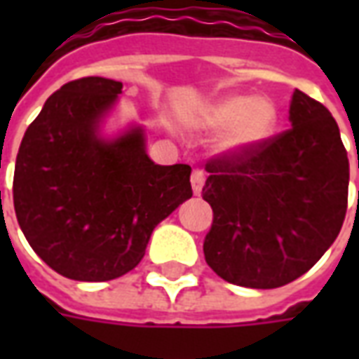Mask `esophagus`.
<instances>
[{"label": "esophagus", "instance_id": "obj_1", "mask_svg": "<svg viewBox=\"0 0 359 359\" xmlns=\"http://www.w3.org/2000/svg\"><path fill=\"white\" fill-rule=\"evenodd\" d=\"M192 190H194V194H200L202 192L203 184H205V172L202 169H194L192 171Z\"/></svg>", "mask_w": 359, "mask_h": 359}]
</instances>
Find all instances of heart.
Returning a JSON list of instances; mask_svg holds the SVG:
<instances>
[{"label":"heart","instance_id":"obj_1","mask_svg":"<svg viewBox=\"0 0 359 359\" xmlns=\"http://www.w3.org/2000/svg\"><path fill=\"white\" fill-rule=\"evenodd\" d=\"M208 125L226 128L225 148L248 149L267 140L277 126V107L271 100L248 95H231L215 103L208 113Z\"/></svg>","mask_w":359,"mask_h":359}]
</instances>
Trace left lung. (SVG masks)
Returning <instances> with one entry per match:
<instances>
[{"label":"left lung","mask_w":359,"mask_h":359,"mask_svg":"<svg viewBox=\"0 0 359 359\" xmlns=\"http://www.w3.org/2000/svg\"><path fill=\"white\" fill-rule=\"evenodd\" d=\"M292 126L205 163L202 196L213 210L203 256L226 283L288 285L321 259L348 208L346 148L323 103L296 90Z\"/></svg>","instance_id":"left-lung-1"}]
</instances>
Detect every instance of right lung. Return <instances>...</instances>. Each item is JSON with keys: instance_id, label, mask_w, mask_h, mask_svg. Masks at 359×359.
I'll list each match as a JSON object with an SVG mask.
<instances>
[{"instance_id": "add662e5", "label": "right lung", "mask_w": 359, "mask_h": 359, "mask_svg": "<svg viewBox=\"0 0 359 359\" xmlns=\"http://www.w3.org/2000/svg\"><path fill=\"white\" fill-rule=\"evenodd\" d=\"M123 84L84 76L48 97L20 142L13 203L28 244L59 275L111 280L144 257L157 223L192 198L190 165H156L140 128L97 138Z\"/></svg>"}]
</instances>
